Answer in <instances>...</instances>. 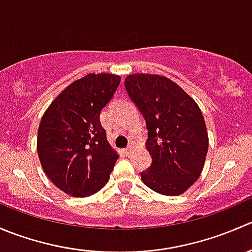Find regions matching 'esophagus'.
I'll return each mask as SVG.
<instances>
[{
    "label": "esophagus",
    "mask_w": 252,
    "mask_h": 252,
    "mask_svg": "<svg viewBox=\"0 0 252 252\" xmlns=\"http://www.w3.org/2000/svg\"><path fill=\"white\" fill-rule=\"evenodd\" d=\"M133 151H134V146H131V145H129V146L126 147V150H124V154H126V156H129V155L133 154Z\"/></svg>",
    "instance_id": "obj_1"
}]
</instances>
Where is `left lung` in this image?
<instances>
[{
    "mask_svg": "<svg viewBox=\"0 0 252 252\" xmlns=\"http://www.w3.org/2000/svg\"><path fill=\"white\" fill-rule=\"evenodd\" d=\"M124 85L149 134L146 149L152 163L141 172L142 182L158 194H183L199 179L207 155L201 110L179 85L162 75L131 74Z\"/></svg>",
    "mask_w": 252,
    "mask_h": 252,
    "instance_id": "obj_1",
    "label": "left lung"
}]
</instances>
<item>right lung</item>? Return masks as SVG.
<instances>
[{
  "instance_id": "1",
  "label": "right lung",
  "mask_w": 252,
  "mask_h": 252,
  "mask_svg": "<svg viewBox=\"0 0 252 252\" xmlns=\"http://www.w3.org/2000/svg\"><path fill=\"white\" fill-rule=\"evenodd\" d=\"M121 77L88 74L68 85L42 116L37 154L44 172L65 194L85 197L102 189L118 155L100 123Z\"/></svg>"
}]
</instances>
